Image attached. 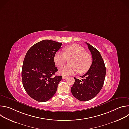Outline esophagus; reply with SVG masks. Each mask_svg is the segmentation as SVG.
<instances>
[{
	"instance_id": "1",
	"label": "esophagus",
	"mask_w": 129,
	"mask_h": 129,
	"mask_svg": "<svg viewBox=\"0 0 129 129\" xmlns=\"http://www.w3.org/2000/svg\"><path fill=\"white\" fill-rule=\"evenodd\" d=\"M68 78V77H66V76H63V77H62V79L64 80V79H66Z\"/></svg>"
}]
</instances>
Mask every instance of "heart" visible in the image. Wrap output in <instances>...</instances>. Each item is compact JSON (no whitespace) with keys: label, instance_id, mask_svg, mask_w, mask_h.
<instances>
[{"label":"heart","instance_id":"b5f03b06","mask_svg":"<svg viewBox=\"0 0 129 129\" xmlns=\"http://www.w3.org/2000/svg\"><path fill=\"white\" fill-rule=\"evenodd\" d=\"M69 64L59 69V72L62 76H69L77 71L79 73L87 72L92 63L91 54L85 51V49L78 44H72L64 48V52H57L54 54V61L58 67L63 66L67 59Z\"/></svg>","mask_w":129,"mask_h":129}]
</instances>
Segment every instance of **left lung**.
Returning a JSON list of instances; mask_svg holds the SVG:
<instances>
[{"label":"left lung","mask_w":129,"mask_h":129,"mask_svg":"<svg viewBox=\"0 0 129 129\" xmlns=\"http://www.w3.org/2000/svg\"><path fill=\"white\" fill-rule=\"evenodd\" d=\"M92 57V63L88 71L81 76L85 79L75 78L71 88L72 95L80 101H88L97 95L102 89L106 76V67L100 52L93 46L86 43Z\"/></svg>","instance_id":"left-lung-1"}]
</instances>
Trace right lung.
I'll return each instance as SVG.
<instances>
[{"mask_svg": "<svg viewBox=\"0 0 129 129\" xmlns=\"http://www.w3.org/2000/svg\"><path fill=\"white\" fill-rule=\"evenodd\" d=\"M62 43L44 40L33 45L25 56L21 72L23 86L34 100L45 102L56 93L62 76H53L58 71L54 56Z\"/></svg>", "mask_w": 129, "mask_h": 129, "instance_id": "right-lung-1", "label": "right lung"}]
</instances>
